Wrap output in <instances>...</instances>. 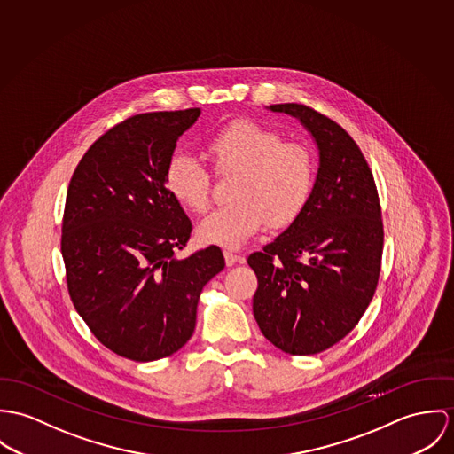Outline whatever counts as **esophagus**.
<instances>
[{"label":"esophagus","mask_w":454,"mask_h":454,"mask_svg":"<svg viewBox=\"0 0 454 454\" xmlns=\"http://www.w3.org/2000/svg\"><path fill=\"white\" fill-rule=\"evenodd\" d=\"M224 261H226V266H233L237 262H244L246 257L242 254H235L231 251H224Z\"/></svg>","instance_id":"1"}]
</instances>
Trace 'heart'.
I'll return each instance as SVG.
<instances>
[{"label": "heart", "mask_w": 454, "mask_h": 454, "mask_svg": "<svg viewBox=\"0 0 454 454\" xmlns=\"http://www.w3.org/2000/svg\"><path fill=\"white\" fill-rule=\"evenodd\" d=\"M214 172L237 176L233 203L212 210L197 226L207 246L237 249L264 223L271 230L291 226L311 200L317 184L313 152L298 141L254 120L240 118L212 134L205 145ZM165 188L184 208L203 212L212 199V174L188 154L176 153L165 168Z\"/></svg>", "instance_id": "1"}]
</instances>
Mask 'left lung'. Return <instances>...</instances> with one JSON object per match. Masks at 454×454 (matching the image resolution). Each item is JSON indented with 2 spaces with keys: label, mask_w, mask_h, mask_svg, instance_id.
Here are the masks:
<instances>
[{
  "label": "left lung",
  "mask_w": 454,
  "mask_h": 454,
  "mask_svg": "<svg viewBox=\"0 0 454 454\" xmlns=\"http://www.w3.org/2000/svg\"><path fill=\"white\" fill-rule=\"evenodd\" d=\"M270 109L301 120L317 141L320 165L301 215L247 259L257 277L252 311L277 348L313 355L341 341L376 293L381 205L367 160L341 125L304 104Z\"/></svg>",
  "instance_id": "8db88e82"
}]
</instances>
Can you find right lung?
Segmentation results:
<instances>
[{
	"label": "right lung",
	"instance_id": "obj_1",
	"mask_svg": "<svg viewBox=\"0 0 454 454\" xmlns=\"http://www.w3.org/2000/svg\"><path fill=\"white\" fill-rule=\"evenodd\" d=\"M199 116V107L130 116L69 181L60 237L69 298L102 345L130 360L183 348L205 284L224 268L215 246L176 255L193 226L165 188V168Z\"/></svg>",
	"mask_w": 454,
	"mask_h": 454
}]
</instances>
